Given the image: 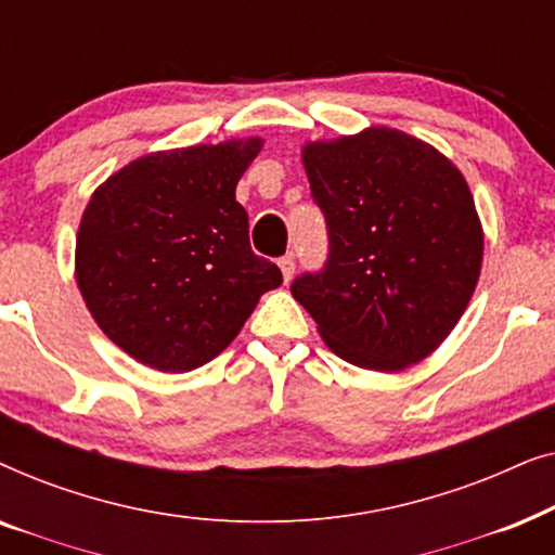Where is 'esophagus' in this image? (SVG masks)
<instances>
[{
	"label": "esophagus",
	"mask_w": 555,
	"mask_h": 555,
	"mask_svg": "<svg viewBox=\"0 0 555 555\" xmlns=\"http://www.w3.org/2000/svg\"><path fill=\"white\" fill-rule=\"evenodd\" d=\"M278 264H280V270H283V280H285V283H291V280H293V272H295V260H293V255L280 257Z\"/></svg>",
	"instance_id": "obj_1"
}]
</instances>
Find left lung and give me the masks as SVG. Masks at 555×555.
<instances>
[{
	"label": "left lung",
	"mask_w": 555,
	"mask_h": 555,
	"mask_svg": "<svg viewBox=\"0 0 555 555\" xmlns=\"http://www.w3.org/2000/svg\"><path fill=\"white\" fill-rule=\"evenodd\" d=\"M328 260L291 285L325 346L353 366L401 371L427 359L465 313L482 227L457 166L397 128L302 146Z\"/></svg>",
	"instance_id": "left-lung-1"
}]
</instances>
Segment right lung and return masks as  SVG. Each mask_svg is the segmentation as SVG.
Instances as JSON below:
<instances>
[{
  "mask_svg": "<svg viewBox=\"0 0 555 555\" xmlns=\"http://www.w3.org/2000/svg\"><path fill=\"white\" fill-rule=\"evenodd\" d=\"M260 139L141 156L82 211L75 280L118 348L166 374L199 369L232 344L262 293L283 283L249 247L234 189Z\"/></svg>",
  "mask_w": 555,
  "mask_h": 555,
  "instance_id": "add662e5",
  "label": "right lung"
}]
</instances>
